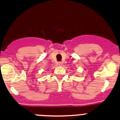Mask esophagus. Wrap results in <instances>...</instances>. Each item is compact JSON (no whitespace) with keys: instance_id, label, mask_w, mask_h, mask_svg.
Instances as JSON below:
<instances>
[{"instance_id":"obj_1","label":"esophagus","mask_w":120,"mask_h":120,"mask_svg":"<svg viewBox=\"0 0 120 120\" xmlns=\"http://www.w3.org/2000/svg\"><path fill=\"white\" fill-rule=\"evenodd\" d=\"M59 66H61V65H62V63L59 62Z\"/></svg>"}]
</instances>
